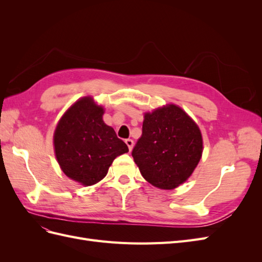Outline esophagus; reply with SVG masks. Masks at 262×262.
<instances>
[{"mask_svg": "<svg viewBox=\"0 0 262 262\" xmlns=\"http://www.w3.org/2000/svg\"><path fill=\"white\" fill-rule=\"evenodd\" d=\"M125 144L128 145V147H129V150H132V148H133V140H131V139H128V140H125Z\"/></svg>", "mask_w": 262, "mask_h": 262, "instance_id": "1", "label": "esophagus"}]
</instances>
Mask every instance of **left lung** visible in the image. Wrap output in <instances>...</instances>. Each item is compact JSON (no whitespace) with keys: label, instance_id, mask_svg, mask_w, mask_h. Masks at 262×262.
Segmentation results:
<instances>
[{"label":"left lung","instance_id":"1","mask_svg":"<svg viewBox=\"0 0 262 262\" xmlns=\"http://www.w3.org/2000/svg\"><path fill=\"white\" fill-rule=\"evenodd\" d=\"M202 152L199 125L181 107L166 104L144 113L142 137L132 156L150 185L172 190L192 175Z\"/></svg>","mask_w":262,"mask_h":262}]
</instances>
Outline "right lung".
<instances>
[{
    "label": "right lung",
    "mask_w": 262,
    "mask_h": 262,
    "mask_svg": "<svg viewBox=\"0 0 262 262\" xmlns=\"http://www.w3.org/2000/svg\"><path fill=\"white\" fill-rule=\"evenodd\" d=\"M104 106L94 97H81L62 115L53 133L61 170L84 187L104 179L115 158L129 152L114 128L104 122Z\"/></svg>",
    "instance_id": "add662e5"
}]
</instances>
